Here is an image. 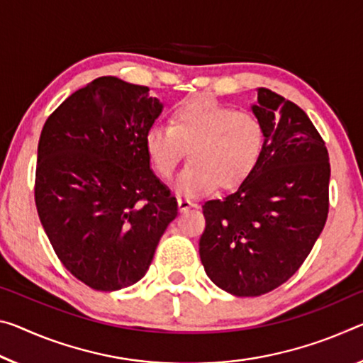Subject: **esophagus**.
Masks as SVG:
<instances>
[{"instance_id":"34e87169","label":"esophagus","mask_w":363,"mask_h":363,"mask_svg":"<svg viewBox=\"0 0 363 363\" xmlns=\"http://www.w3.org/2000/svg\"><path fill=\"white\" fill-rule=\"evenodd\" d=\"M177 205H179V211H187L191 208H197L199 206L194 200L184 197V195H179V197H177Z\"/></svg>"}]
</instances>
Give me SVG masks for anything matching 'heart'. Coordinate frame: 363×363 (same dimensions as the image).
<instances>
[{
	"label": "heart",
	"mask_w": 363,
	"mask_h": 363,
	"mask_svg": "<svg viewBox=\"0 0 363 363\" xmlns=\"http://www.w3.org/2000/svg\"><path fill=\"white\" fill-rule=\"evenodd\" d=\"M263 145L264 128L255 114L208 96L177 103L169 128L153 125L145 135L148 158L163 179L174 174L189 150L191 163L176 182V191L187 197L240 186L260 161Z\"/></svg>",
	"instance_id": "1"
}]
</instances>
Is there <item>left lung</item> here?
<instances>
[{
    "instance_id": "1",
    "label": "left lung",
    "mask_w": 363,
    "mask_h": 363,
    "mask_svg": "<svg viewBox=\"0 0 363 363\" xmlns=\"http://www.w3.org/2000/svg\"><path fill=\"white\" fill-rule=\"evenodd\" d=\"M252 111L264 128L260 161L234 194L205 202L199 244L208 278L238 297L286 283L323 231L330 206V157L307 114L263 87Z\"/></svg>"
}]
</instances>
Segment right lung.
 Segmentation results:
<instances>
[{
	"label": "right lung",
	"instance_id": "1",
	"mask_svg": "<svg viewBox=\"0 0 363 363\" xmlns=\"http://www.w3.org/2000/svg\"><path fill=\"white\" fill-rule=\"evenodd\" d=\"M106 76L74 91L38 140L35 203L57 258L96 291L145 276L177 200L150 168L145 135L163 105Z\"/></svg>",
	"mask_w": 363,
	"mask_h": 363
}]
</instances>
